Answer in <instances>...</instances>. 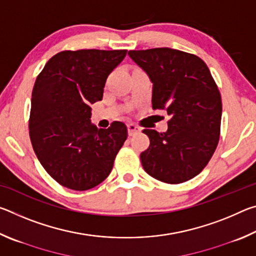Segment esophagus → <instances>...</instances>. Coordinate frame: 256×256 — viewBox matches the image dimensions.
<instances>
[{"label": "esophagus", "instance_id": "obj_1", "mask_svg": "<svg viewBox=\"0 0 256 256\" xmlns=\"http://www.w3.org/2000/svg\"><path fill=\"white\" fill-rule=\"evenodd\" d=\"M128 136H134V134H136V133H138L141 131V128H138V126H136V124H128Z\"/></svg>", "mask_w": 256, "mask_h": 256}]
</instances>
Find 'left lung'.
<instances>
[{
    "label": "left lung",
    "mask_w": 256,
    "mask_h": 256,
    "mask_svg": "<svg viewBox=\"0 0 256 256\" xmlns=\"http://www.w3.org/2000/svg\"><path fill=\"white\" fill-rule=\"evenodd\" d=\"M152 82V108L170 116L168 130H144L150 146L140 159L150 176L180 184L203 170L218 146L222 96L209 68L196 55L162 47L130 50Z\"/></svg>",
    "instance_id": "1"
}]
</instances>
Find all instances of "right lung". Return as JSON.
Wrapping results in <instances>:
<instances>
[{"mask_svg": "<svg viewBox=\"0 0 256 256\" xmlns=\"http://www.w3.org/2000/svg\"><path fill=\"white\" fill-rule=\"evenodd\" d=\"M126 50H63L38 74L32 94L29 136L45 170L64 188L86 190L110 174L128 138L126 125L97 128L90 105L102 99L107 76Z\"/></svg>", "mask_w": 256, "mask_h": 256, "instance_id": "right-lung-1", "label": "right lung"}]
</instances>
